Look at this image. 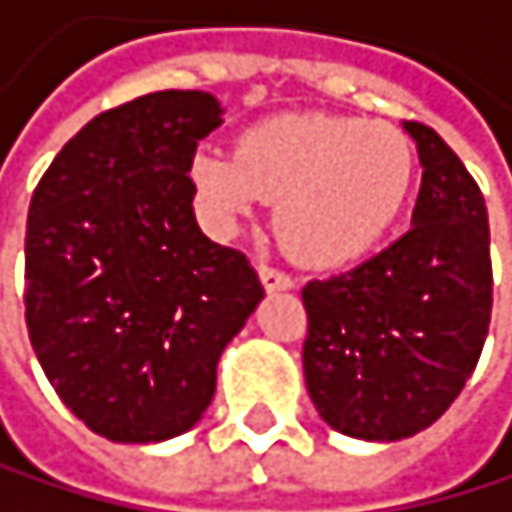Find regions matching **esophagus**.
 I'll list each match as a JSON object with an SVG mask.
<instances>
[{
    "label": "esophagus",
    "instance_id": "34e87169",
    "mask_svg": "<svg viewBox=\"0 0 512 512\" xmlns=\"http://www.w3.org/2000/svg\"><path fill=\"white\" fill-rule=\"evenodd\" d=\"M259 281L269 294H278V290H294V278L272 269V265H259Z\"/></svg>",
    "mask_w": 512,
    "mask_h": 512
}]
</instances>
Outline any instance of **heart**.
Listing matches in <instances>:
<instances>
[{"instance_id":"obj_1","label":"heart","mask_w":512,"mask_h":512,"mask_svg":"<svg viewBox=\"0 0 512 512\" xmlns=\"http://www.w3.org/2000/svg\"><path fill=\"white\" fill-rule=\"evenodd\" d=\"M416 165L413 140L394 124L287 112L247 127L234 153L196 149L190 181L218 228H231L259 200H278L281 247L312 269H341L372 253L397 225Z\"/></svg>"}]
</instances>
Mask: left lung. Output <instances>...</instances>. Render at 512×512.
Segmentation results:
<instances>
[{
  "mask_svg": "<svg viewBox=\"0 0 512 512\" xmlns=\"http://www.w3.org/2000/svg\"><path fill=\"white\" fill-rule=\"evenodd\" d=\"M403 131L422 165L413 228L356 269L303 287L309 400L334 432L378 444L444 416L491 322L485 196L432 127L403 121Z\"/></svg>",
  "mask_w": 512,
  "mask_h": 512,
  "instance_id": "8db88e82",
  "label": "left lung"
}]
</instances>
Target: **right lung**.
Returning a JSON list of instances; mask_svg holds the SVG:
<instances>
[{"label":"right lung","mask_w":512,"mask_h":512,"mask_svg":"<svg viewBox=\"0 0 512 512\" xmlns=\"http://www.w3.org/2000/svg\"><path fill=\"white\" fill-rule=\"evenodd\" d=\"M222 121L206 90L137 96L80 127L33 190L30 344L62 403L115 444L190 432L265 297L247 256L193 215L190 159Z\"/></svg>","instance_id":"1"}]
</instances>
